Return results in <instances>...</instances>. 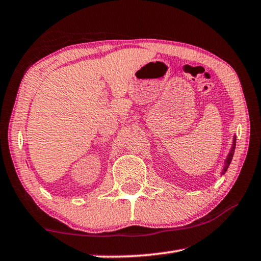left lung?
<instances>
[{
	"label": "left lung",
	"mask_w": 261,
	"mask_h": 261,
	"mask_svg": "<svg viewBox=\"0 0 261 261\" xmlns=\"http://www.w3.org/2000/svg\"><path fill=\"white\" fill-rule=\"evenodd\" d=\"M235 146H236V137L235 138H233V144H232V147H231V151H230V153L228 154V156H227V160H226V163H224V167H223V171L222 173L224 174L227 171V169H228V167H229V165H230V162H231V160H232V156H233V152H235Z\"/></svg>",
	"instance_id": "1"
}]
</instances>
